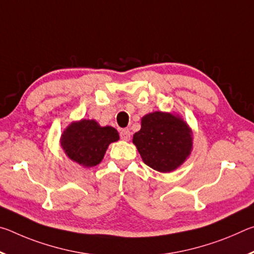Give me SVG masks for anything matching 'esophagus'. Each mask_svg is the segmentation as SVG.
<instances>
[{
    "label": "esophagus",
    "instance_id": "34e87169",
    "mask_svg": "<svg viewBox=\"0 0 254 254\" xmlns=\"http://www.w3.org/2000/svg\"><path fill=\"white\" fill-rule=\"evenodd\" d=\"M120 135H121V139L124 140V141H128L130 140L131 137V132L128 128H123V130H121V132H120Z\"/></svg>",
    "mask_w": 254,
    "mask_h": 254
}]
</instances>
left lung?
<instances>
[{"instance_id": "obj_1", "label": "left lung", "mask_w": 254, "mask_h": 254, "mask_svg": "<svg viewBox=\"0 0 254 254\" xmlns=\"http://www.w3.org/2000/svg\"><path fill=\"white\" fill-rule=\"evenodd\" d=\"M192 140L191 128L180 115L156 111L141 119V128L133 134L132 142L145 165L165 174L187 160Z\"/></svg>"}]
</instances>
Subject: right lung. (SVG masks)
I'll return each mask as SVG.
<instances>
[{
    "instance_id": "right-lung-1",
    "label": "right lung",
    "mask_w": 254,
    "mask_h": 254,
    "mask_svg": "<svg viewBox=\"0 0 254 254\" xmlns=\"http://www.w3.org/2000/svg\"><path fill=\"white\" fill-rule=\"evenodd\" d=\"M119 139V132L114 127H101L95 120L81 119L64 130L60 147L71 161L91 168L103 160L109 145Z\"/></svg>"
}]
</instances>
